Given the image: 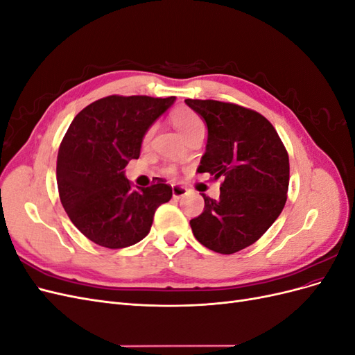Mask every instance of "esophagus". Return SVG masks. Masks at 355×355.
<instances>
[{
  "instance_id": "1",
  "label": "esophagus",
  "mask_w": 355,
  "mask_h": 355,
  "mask_svg": "<svg viewBox=\"0 0 355 355\" xmlns=\"http://www.w3.org/2000/svg\"><path fill=\"white\" fill-rule=\"evenodd\" d=\"M171 192H173V197L175 198H180V197H184L188 191L184 187L173 185V187H171Z\"/></svg>"
}]
</instances>
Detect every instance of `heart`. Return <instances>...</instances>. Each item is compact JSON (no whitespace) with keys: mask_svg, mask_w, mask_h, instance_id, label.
Segmentation results:
<instances>
[{"mask_svg":"<svg viewBox=\"0 0 355 355\" xmlns=\"http://www.w3.org/2000/svg\"><path fill=\"white\" fill-rule=\"evenodd\" d=\"M171 121H173V124L180 132V135L184 136L187 141L196 135L206 133V123H204L202 118L196 111H192L189 108L176 110L173 114H171ZM153 135H154V127H149L144 135L142 144L146 145L149 141H151ZM175 173H176V170L173 167L166 168V175L173 176Z\"/></svg>","mask_w":355,"mask_h":355,"instance_id":"b5f03b06","label":"heart"}]
</instances>
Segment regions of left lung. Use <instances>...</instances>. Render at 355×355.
I'll return each instance as SVG.
<instances>
[{
	"instance_id": "1",
	"label": "left lung",
	"mask_w": 355,
	"mask_h": 355,
	"mask_svg": "<svg viewBox=\"0 0 355 355\" xmlns=\"http://www.w3.org/2000/svg\"><path fill=\"white\" fill-rule=\"evenodd\" d=\"M185 102L209 130L198 171L223 179L219 198L202 194L204 210L189 225L204 247L232 254L256 243L280 216L288 189L287 149L259 112L231 102Z\"/></svg>"
}]
</instances>
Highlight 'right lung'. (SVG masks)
Segmentation results:
<instances>
[{"instance_id":"add662e5","label":"right lung","mask_w":355,"mask_h":355,"mask_svg":"<svg viewBox=\"0 0 355 355\" xmlns=\"http://www.w3.org/2000/svg\"><path fill=\"white\" fill-rule=\"evenodd\" d=\"M173 102L175 96L112 94L73 118L59 146L58 189L71 222L90 241L106 249L139 243L155 210L171 198V187L159 178L133 188L124 167L139 158L145 132Z\"/></svg>"}]
</instances>
